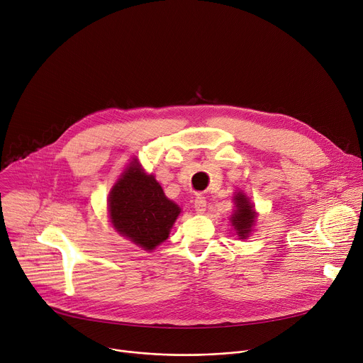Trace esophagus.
<instances>
[{
    "mask_svg": "<svg viewBox=\"0 0 363 363\" xmlns=\"http://www.w3.org/2000/svg\"><path fill=\"white\" fill-rule=\"evenodd\" d=\"M194 211L198 213H203L206 211V199L201 194H198L196 198H194Z\"/></svg>",
    "mask_w": 363,
    "mask_h": 363,
    "instance_id": "esophagus-1",
    "label": "esophagus"
}]
</instances>
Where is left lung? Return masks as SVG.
Segmentation results:
<instances>
[{
  "mask_svg": "<svg viewBox=\"0 0 363 363\" xmlns=\"http://www.w3.org/2000/svg\"><path fill=\"white\" fill-rule=\"evenodd\" d=\"M234 203H235V211L233 212L230 220L240 240H245L255 227L257 213L255 211L253 203L250 202V199L242 191H235Z\"/></svg>",
  "mask_w": 363,
  "mask_h": 363,
  "instance_id": "8db88e82",
  "label": "left lung"
}]
</instances>
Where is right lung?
<instances>
[{
    "mask_svg": "<svg viewBox=\"0 0 363 363\" xmlns=\"http://www.w3.org/2000/svg\"><path fill=\"white\" fill-rule=\"evenodd\" d=\"M108 215L113 228L138 247L151 252L169 238L182 209L164 194L152 174L136 158L108 193Z\"/></svg>",
    "mask_w": 363,
    "mask_h": 363,
    "instance_id": "add662e5",
    "label": "right lung"
}]
</instances>
